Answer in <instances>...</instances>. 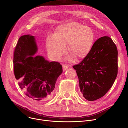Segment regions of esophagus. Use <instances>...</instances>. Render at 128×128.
<instances>
[{"instance_id":"esophagus-1","label":"esophagus","mask_w":128,"mask_h":128,"mask_svg":"<svg viewBox=\"0 0 128 128\" xmlns=\"http://www.w3.org/2000/svg\"><path fill=\"white\" fill-rule=\"evenodd\" d=\"M68 68V65H63V70L64 71H65V70H66Z\"/></svg>"}]
</instances>
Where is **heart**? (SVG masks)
<instances>
[{
    "mask_svg": "<svg viewBox=\"0 0 128 128\" xmlns=\"http://www.w3.org/2000/svg\"><path fill=\"white\" fill-rule=\"evenodd\" d=\"M94 35L89 27L72 22L60 26L54 36L49 35L46 39V47L49 55L57 60L65 51L64 45L68 44V52L76 58L86 57L90 52Z\"/></svg>",
    "mask_w": 128,
    "mask_h": 128,
    "instance_id": "b5f03b06",
    "label": "heart"
}]
</instances>
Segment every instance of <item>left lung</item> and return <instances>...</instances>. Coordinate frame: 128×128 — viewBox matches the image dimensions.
Segmentation results:
<instances>
[{
  "label": "left lung",
  "instance_id": "1",
  "mask_svg": "<svg viewBox=\"0 0 128 128\" xmlns=\"http://www.w3.org/2000/svg\"><path fill=\"white\" fill-rule=\"evenodd\" d=\"M76 70L80 91L86 100L93 101L105 96L118 74V50L108 36L98 38L80 63Z\"/></svg>",
  "mask_w": 128,
  "mask_h": 128
}]
</instances>
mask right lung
Wrapping results in <instances>:
<instances>
[{
	"label": "right lung",
	"instance_id": "1",
	"mask_svg": "<svg viewBox=\"0 0 128 128\" xmlns=\"http://www.w3.org/2000/svg\"><path fill=\"white\" fill-rule=\"evenodd\" d=\"M37 51L34 37H20L14 51L13 70L20 88L28 97L38 101L51 97L63 70L58 62H50L42 56H34Z\"/></svg>",
	"mask_w": 128,
	"mask_h": 128
}]
</instances>
